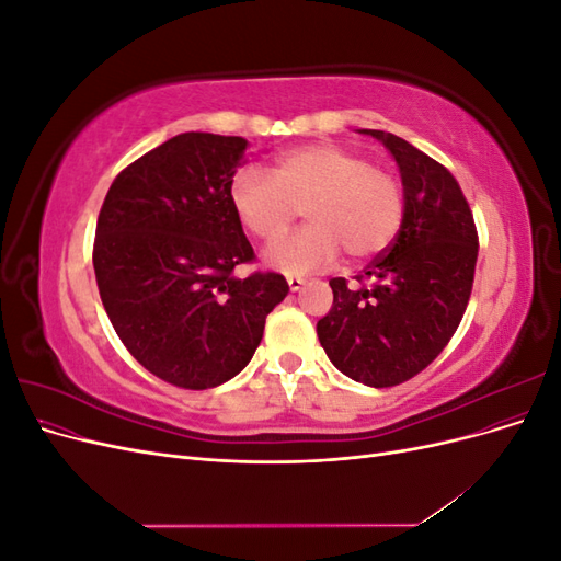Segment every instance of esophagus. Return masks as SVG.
Instances as JSON below:
<instances>
[{"mask_svg":"<svg viewBox=\"0 0 561 561\" xmlns=\"http://www.w3.org/2000/svg\"><path fill=\"white\" fill-rule=\"evenodd\" d=\"M304 278H297V276H287V285H290V293H299L301 287H304Z\"/></svg>","mask_w":561,"mask_h":561,"instance_id":"esophagus-1","label":"esophagus"}]
</instances>
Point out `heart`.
Listing matches in <instances>:
<instances>
[{
	"label": "heart",
	"instance_id": "b5f03b06",
	"mask_svg": "<svg viewBox=\"0 0 561 561\" xmlns=\"http://www.w3.org/2000/svg\"><path fill=\"white\" fill-rule=\"evenodd\" d=\"M229 201L239 222L264 243L280 239L304 208L309 225L266 252V264L287 276L328 268L342 248L351 260L375 257L404 222L402 182L332 142L280 151L271 175L254 165L239 168Z\"/></svg>",
	"mask_w": 561,
	"mask_h": 561
}]
</instances>
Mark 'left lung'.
Masks as SVG:
<instances>
[{"label": "left lung", "mask_w": 561, "mask_h": 561, "mask_svg": "<svg viewBox=\"0 0 561 561\" xmlns=\"http://www.w3.org/2000/svg\"><path fill=\"white\" fill-rule=\"evenodd\" d=\"M393 154L404 186L396 241L351 287L332 278V309L318 339L353 381L388 388L416 377L449 344L461 322L478 262V229L456 178L393 133L367 130Z\"/></svg>", "instance_id": "1"}]
</instances>
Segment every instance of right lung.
Instances as JSON below:
<instances>
[{
	"label": "right lung",
	"mask_w": 561,
	"mask_h": 561,
	"mask_svg": "<svg viewBox=\"0 0 561 561\" xmlns=\"http://www.w3.org/2000/svg\"><path fill=\"white\" fill-rule=\"evenodd\" d=\"M245 149L236 135H175L116 175L98 215L103 307L133 358L178 388L239 375L290 293L274 271L233 276L254 260L229 201Z\"/></svg>",
	"instance_id": "obj_1"
}]
</instances>
